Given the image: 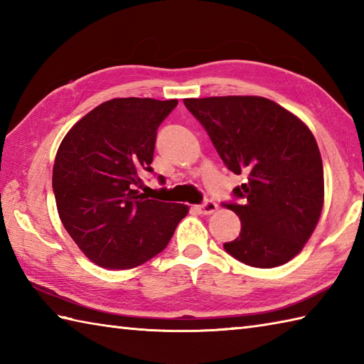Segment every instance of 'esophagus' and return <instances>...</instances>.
I'll return each mask as SVG.
<instances>
[{
    "label": "esophagus",
    "mask_w": 364,
    "mask_h": 364,
    "mask_svg": "<svg viewBox=\"0 0 364 364\" xmlns=\"http://www.w3.org/2000/svg\"><path fill=\"white\" fill-rule=\"evenodd\" d=\"M218 210H219V206L215 205L214 202H206V203H203V205L197 206V211H198L200 214H205V215H210V214L215 213Z\"/></svg>",
    "instance_id": "1"
}]
</instances>
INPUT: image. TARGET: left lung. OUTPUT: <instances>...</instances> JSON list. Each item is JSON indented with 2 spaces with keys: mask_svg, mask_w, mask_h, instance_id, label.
Listing matches in <instances>:
<instances>
[{
  "mask_svg": "<svg viewBox=\"0 0 364 364\" xmlns=\"http://www.w3.org/2000/svg\"><path fill=\"white\" fill-rule=\"evenodd\" d=\"M184 105L225 166L249 178L235 188L242 205H227L241 219V235L223 249L252 267L292 259L311 237L323 206L322 158L310 128L262 97L184 98Z\"/></svg>",
  "mask_w": 364,
  "mask_h": 364,
  "instance_id": "1",
  "label": "left lung"
}]
</instances>
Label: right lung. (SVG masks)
Masks as SVG:
<instances>
[{
    "label": "right lung",
    "mask_w": 364,
    "mask_h": 364,
    "mask_svg": "<svg viewBox=\"0 0 364 364\" xmlns=\"http://www.w3.org/2000/svg\"><path fill=\"white\" fill-rule=\"evenodd\" d=\"M178 100L114 98L84 115L60 142L53 191L60 222L86 257L131 269L166 249L189 208L141 194L156 129Z\"/></svg>",
    "instance_id": "add662e5"
}]
</instances>
